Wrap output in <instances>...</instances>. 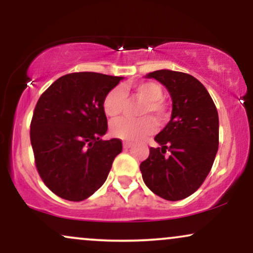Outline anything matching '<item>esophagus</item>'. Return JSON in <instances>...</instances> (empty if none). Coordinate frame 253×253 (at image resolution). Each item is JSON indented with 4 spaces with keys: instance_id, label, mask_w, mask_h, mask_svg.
<instances>
[{
    "instance_id": "34e87169",
    "label": "esophagus",
    "mask_w": 253,
    "mask_h": 253,
    "mask_svg": "<svg viewBox=\"0 0 253 253\" xmlns=\"http://www.w3.org/2000/svg\"><path fill=\"white\" fill-rule=\"evenodd\" d=\"M130 146H132V144L129 141H124V149H129Z\"/></svg>"
}]
</instances>
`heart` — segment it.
<instances>
[{
  "label": "heart",
  "instance_id": "b5f03b06",
  "mask_svg": "<svg viewBox=\"0 0 253 253\" xmlns=\"http://www.w3.org/2000/svg\"><path fill=\"white\" fill-rule=\"evenodd\" d=\"M133 94L136 97L144 100L138 108L139 115H146L140 118H123L112 124V134L127 141H135L144 138L156 128V119L158 124L167 121L168 113L167 104L163 98V88L157 82H141L129 85ZM126 106V92L120 86L110 89L103 98L102 107L106 115L110 118H117L124 112Z\"/></svg>",
  "mask_w": 253,
  "mask_h": 253
}]
</instances>
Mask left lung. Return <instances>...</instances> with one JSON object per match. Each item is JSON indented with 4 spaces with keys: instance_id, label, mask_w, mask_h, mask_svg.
I'll return each instance as SVG.
<instances>
[{
    "instance_id": "obj_1",
    "label": "left lung",
    "mask_w": 253,
    "mask_h": 253,
    "mask_svg": "<svg viewBox=\"0 0 253 253\" xmlns=\"http://www.w3.org/2000/svg\"><path fill=\"white\" fill-rule=\"evenodd\" d=\"M147 77L169 90L172 114L155 136L159 147H150L141 162V175L156 195L178 201L195 193L213 167L219 147L217 110L207 89L191 75L158 70Z\"/></svg>"
}]
</instances>
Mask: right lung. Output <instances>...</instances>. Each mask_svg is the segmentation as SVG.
I'll return each mask as SVG.
<instances>
[{"instance_id": "right-lung-1", "label": "right lung", "mask_w": 253, "mask_h": 253, "mask_svg": "<svg viewBox=\"0 0 253 253\" xmlns=\"http://www.w3.org/2000/svg\"><path fill=\"white\" fill-rule=\"evenodd\" d=\"M123 77L74 72L42 92L31 121V144L39 176L52 193L83 201L106 182L120 139L102 140L108 125L103 98Z\"/></svg>"}]
</instances>
